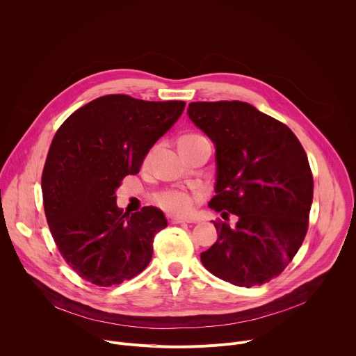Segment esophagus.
<instances>
[{
    "mask_svg": "<svg viewBox=\"0 0 356 356\" xmlns=\"http://www.w3.org/2000/svg\"><path fill=\"white\" fill-rule=\"evenodd\" d=\"M168 221H169L170 224H183V222L190 224V222H194L193 218H183V217H175V216H169V217H168Z\"/></svg>",
    "mask_w": 356,
    "mask_h": 356,
    "instance_id": "obj_1",
    "label": "esophagus"
}]
</instances>
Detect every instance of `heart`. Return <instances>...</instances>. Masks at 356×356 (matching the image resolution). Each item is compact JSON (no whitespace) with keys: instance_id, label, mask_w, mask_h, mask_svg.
<instances>
[{"instance_id":"1","label":"heart","mask_w":356,"mask_h":356,"mask_svg":"<svg viewBox=\"0 0 356 356\" xmlns=\"http://www.w3.org/2000/svg\"><path fill=\"white\" fill-rule=\"evenodd\" d=\"M193 136H198V135H187L184 138H193ZM155 202L161 209H163L170 214L186 216L193 210L195 198L193 194H190L186 190L170 188V190H163L158 193L155 195Z\"/></svg>"}]
</instances>
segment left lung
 <instances>
[{"mask_svg": "<svg viewBox=\"0 0 356 356\" xmlns=\"http://www.w3.org/2000/svg\"><path fill=\"white\" fill-rule=\"evenodd\" d=\"M188 118L216 145L210 207L236 217L213 221L218 239L201 253L214 276L239 287L264 284L293 261L309 228L313 173L291 129L242 101L190 103Z\"/></svg>", "mask_w": 356, "mask_h": 356, "instance_id": "left-lung-1", "label": "left lung"}]
</instances>
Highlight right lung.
Here are the masks:
<instances>
[{"mask_svg": "<svg viewBox=\"0 0 356 356\" xmlns=\"http://www.w3.org/2000/svg\"><path fill=\"white\" fill-rule=\"evenodd\" d=\"M184 107L110 94L74 111L55 134L42 172L43 207L60 255L81 279L108 287L149 265L168 221L156 207L124 213L115 190L139 173Z\"/></svg>", "mask_w": 356, "mask_h": 356, "instance_id": "add662e5", "label": "right lung"}]
</instances>
